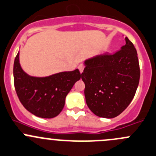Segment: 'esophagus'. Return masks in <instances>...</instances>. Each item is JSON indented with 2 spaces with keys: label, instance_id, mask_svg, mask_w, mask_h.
Listing matches in <instances>:
<instances>
[{
  "label": "esophagus",
  "instance_id": "1",
  "mask_svg": "<svg viewBox=\"0 0 156 156\" xmlns=\"http://www.w3.org/2000/svg\"><path fill=\"white\" fill-rule=\"evenodd\" d=\"M84 68H85V66H84L83 64H80V65H79V66H78V69H79L80 72L81 73H82L83 72Z\"/></svg>",
  "mask_w": 156,
  "mask_h": 156
}]
</instances>
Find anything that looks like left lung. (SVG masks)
<instances>
[{"label":"left lung","instance_id":"obj_1","mask_svg":"<svg viewBox=\"0 0 156 156\" xmlns=\"http://www.w3.org/2000/svg\"><path fill=\"white\" fill-rule=\"evenodd\" d=\"M113 54L96 55L84 61L82 73L86 102L97 116L111 119L123 112L133 100L140 78L137 51L133 43Z\"/></svg>","mask_w":156,"mask_h":156}]
</instances>
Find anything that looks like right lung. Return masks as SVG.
Returning a JSON list of instances; mask_svg holds the SVG:
<instances>
[{
  "mask_svg": "<svg viewBox=\"0 0 156 156\" xmlns=\"http://www.w3.org/2000/svg\"><path fill=\"white\" fill-rule=\"evenodd\" d=\"M80 77L78 69L48 76H32L20 66L19 52L14 60V80L17 96L27 110L41 118L51 119L60 113L66 96Z\"/></svg>",
  "mask_w": 156,
  "mask_h": 156,
  "instance_id": "add662e5",
  "label": "right lung"
}]
</instances>
